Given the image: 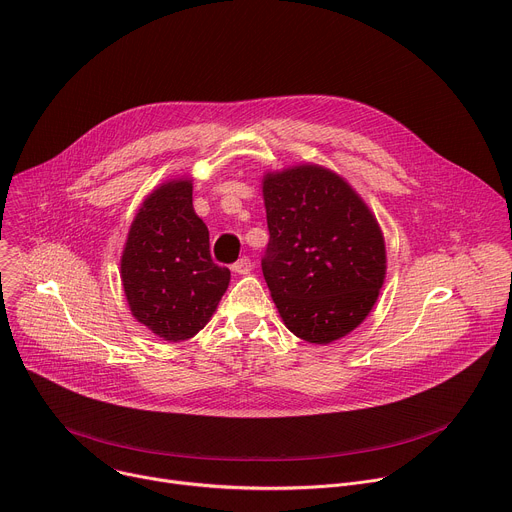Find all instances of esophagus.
Listing matches in <instances>:
<instances>
[{
  "label": "esophagus",
  "instance_id": "esophagus-1",
  "mask_svg": "<svg viewBox=\"0 0 512 512\" xmlns=\"http://www.w3.org/2000/svg\"><path fill=\"white\" fill-rule=\"evenodd\" d=\"M233 271L239 273V275H247L253 271V261L249 257H241L235 265H233Z\"/></svg>",
  "mask_w": 512,
  "mask_h": 512
}]
</instances>
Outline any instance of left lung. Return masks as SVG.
Wrapping results in <instances>:
<instances>
[{
  "label": "left lung",
  "instance_id": "1",
  "mask_svg": "<svg viewBox=\"0 0 512 512\" xmlns=\"http://www.w3.org/2000/svg\"><path fill=\"white\" fill-rule=\"evenodd\" d=\"M263 196L269 243L261 269L285 326L312 344L346 336L369 316L385 279L375 216L320 166L267 174Z\"/></svg>",
  "mask_w": 512,
  "mask_h": 512
}]
</instances>
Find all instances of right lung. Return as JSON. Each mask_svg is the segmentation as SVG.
<instances>
[{
  "mask_svg": "<svg viewBox=\"0 0 512 512\" xmlns=\"http://www.w3.org/2000/svg\"><path fill=\"white\" fill-rule=\"evenodd\" d=\"M121 281L131 314L164 340H188L210 320L231 271L210 257L190 180L168 182L145 198L129 229Z\"/></svg>",
  "mask_w": 512,
  "mask_h": 512,
  "instance_id": "obj_1",
  "label": "right lung"
}]
</instances>
